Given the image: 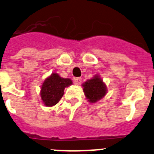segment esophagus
Wrapping results in <instances>:
<instances>
[{
    "label": "esophagus",
    "instance_id": "34e87169",
    "mask_svg": "<svg viewBox=\"0 0 154 154\" xmlns=\"http://www.w3.org/2000/svg\"><path fill=\"white\" fill-rule=\"evenodd\" d=\"M74 81H75V84H77V85H79V84L82 83V79L80 78V77H77V78H75Z\"/></svg>",
    "mask_w": 154,
    "mask_h": 154
}]
</instances>
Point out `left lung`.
<instances>
[{
    "label": "left lung",
    "instance_id": "8db88e82",
    "mask_svg": "<svg viewBox=\"0 0 154 154\" xmlns=\"http://www.w3.org/2000/svg\"><path fill=\"white\" fill-rule=\"evenodd\" d=\"M82 86L86 99L90 103H96L107 93V86L99 75H95L91 79L87 80L82 84Z\"/></svg>",
    "mask_w": 154,
    "mask_h": 154
}]
</instances>
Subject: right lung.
I'll list each match as a JSON object with an SVG mask.
<instances>
[{
    "label": "right lung",
    "instance_id": "add662e5",
    "mask_svg": "<svg viewBox=\"0 0 154 154\" xmlns=\"http://www.w3.org/2000/svg\"><path fill=\"white\" fill-rule=\"evenodd\" d=\"M72 84L70 79L61 78L57 73L51 74L44 80L41 86L40 97L43 103L47 107L57 104L64 95V88Z\"/></svg>",
    "mask_w": 154,
    "mask_h": 154
}]
</instances>
